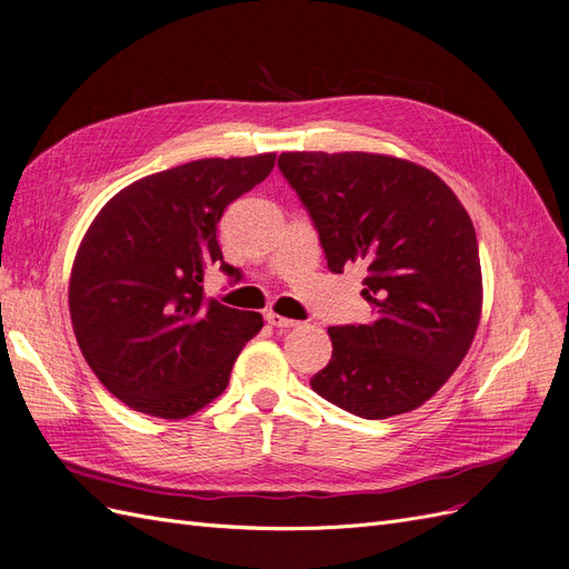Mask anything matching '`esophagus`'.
I'll return each instance as SVG.
<instances>
[{"instance_id":"obj_1","label":"esophagus","mask_w":569,"mask_h":569,"mask_svg":"<svg viewBox=\"0 0 569 569\" xmlns=\"http://www.w3.org/2000/svg\"><path fill=\"white\" fill-rule=\"evenodd\" d=\"M266 320H268L272 327H297V325H299L297 320L284 318V316H280V313H272V311H268V313H266Z\"/></svg>"}]
</instances>
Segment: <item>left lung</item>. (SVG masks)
Returning a JSON list of instances; mask_svg holds the SVG:
<instances>
[{
    "instance_id": "1",
    "label": "left lung",
    "mask_w": 569,
    "mask_h": 569,
    "mask_svg": "<svg viewBox=\"0 0 569 569\" xmlns=\"http://www.w3.org/2000/svg\"><path fill=\"white\" fill-rule=\"evenodd\" d=\"M318 230L327 268H368V325L330 327L316 393L366 420L416 410L468 353L481 316L472 220L432 170L385 153L287 151L278 161Z\"/></svg>"
}]
</instances>
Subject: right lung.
I'll return each instance as SVG.
<instances>
[{
	"instance_id": "right-lung-1",
	"label": "right lung",
	"mask_w": 569,
	"mask_h": 569,
	"mask_svg": "<svg viewBox=\"0 0 569 569\" xmlns=\"http://www.w3.org/2000/svg\"><path fill=\"white\" fill-rule=\"evenodd\" d=\"M274 153L201 159L128 184L97 213L78 247L68 308L78 347L116 399L182 420L226 391L263 316L206 299L222 261L216 226L263 182Z\"/></svg>"
}]
</instances>
